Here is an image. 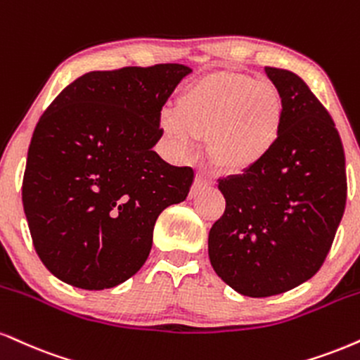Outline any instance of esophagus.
<instances>
[{
    "instance_id": "esophagus-1",
    "label": "esophagus",
    "mask_w": 360,
    "mask_h": 360,
    "mask_svg": "<svg viewBox=\"0 0 360 360\" xmlns=\"http://www.w3.org/2000/svg\"><path fill=\"white\" fill-rule=\"evenodd\" d=\"M210 186H211V181L207 179L205 174H201V172H199V174H196V179H194V184L191 188V193H189V198H194L199 191H201V189L210 188Z\"/></svg>"
}]
</instances>
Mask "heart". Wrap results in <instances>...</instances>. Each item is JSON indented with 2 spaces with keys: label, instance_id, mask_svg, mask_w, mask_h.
<instances>
[{
  "label": "heart",
  "instance_id": "heart-1",
  "mask_svg": "<svg viewBox=\"0 0 360 360\" xmlns=\"http://www.w3.org/2000/svg\"><path fill=\"white\" fill-rule=\"evenodd\" d=\"M285 103L276 86L238 72H214L183 90L176 109L162 112L164 136L179 154L207 139V155L218 171L243 176L278 146Z\"/></svg>",
  "mask_w": 360,
  "mask_h": 360
}]
</instances>
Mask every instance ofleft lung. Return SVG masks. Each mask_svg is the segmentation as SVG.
<instances>
[{
  "mask_svg": "<svg viewBox=\"0 0 360 360\" xmlns=\"http://www.w3.org/2000/svg\"><path fill=\"white\" fill-rule=\"evenodd\" d=\"M265 72L283 98V132L262 166L219 181L226 210L207 238L219 278L253 298L288 292L317 274L347 199L344 147L330 114L293 72Z\"/></svg>",
  "mask_w": 360,
  "mask_h": 360,
  "instance_id": "obj_1",
  "label": "left lung"
}]
</instances>
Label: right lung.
Instances as JSON below:
<instances>
[{
	"label": "right lung",
	"instance_id": "obj_1",
	"mask_svg": "<svg viewBox=\"0 0 360 360\" xmlns=\"http://www.w3.org/2000/svg\"><path fill=\"white\" fill-rule=\"evenodd\" d=\"M191 72L179 63L90 72L43 112L21 198L34 250L56 278L112 288L146 263L155 219L193 184L191 167L153 150L164 103Z\"/></svg>",
	"mask_w": 360,
	"mask_h": 360
}]
</instances>
